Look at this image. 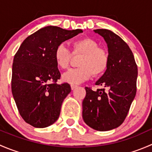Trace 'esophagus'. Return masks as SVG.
Wrapping results in <instances>:
<instances>
[{
	"label": "esophagus",
	"mask_w": 152,
	"mask_h": 152,
	"mask_svg": "<svg viewBox=\"0 0 152 152\" xmlns=\"http://www.w3.org/2000/svg\"><path fill=\"white\" fill-rule=\"evenodd\" d=\"M70 87H71V90H75V89H76V87H77V86L74 85H71V86H70Z\"/></svg>",
	"instance_id": "34e87169"
}]
</instances>
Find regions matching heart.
Masks as SVG:
<instances>
[{"label":"heart","mask_w":152,"mask_h":152,"mask_svg":"<svg viewBox=\"0 0 152 152\" xmlns=\"http://www.w3.org/2000/svg\"><path fill=\"white\" fill-rule=\"evenodd\" d=\"M73 55L82 54L78 68L70 69L62 76L64 82L71 85H79L90 78L96 77L106 71L110 62V56L107 50L99 47V43L91 38L77 39L71 44ZM54 60L61 69H66L70 65L72 54L70 50L63 44L57 45L54 50Z\"/></svg>","instance_id":"1"}]
</instances>
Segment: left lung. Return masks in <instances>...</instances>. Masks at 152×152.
<instances>
[{"instance_id": "8db88e82", "label": "left lung", "mask_w": 152, "mask_h": 152, "mask_svg": "<svg viewBox=\"0 0 152 152\" xmlns=\"http://www.w3.org/2000/svg\"><path fill=\"white\" fill-rule=\"evenodd\" d=\"M108 47L110 62L96 85L107 88L93 91L85 87L82 117L87 125L97 131H108L121 125L137 91V66L129 45L107 29H96Z\"/></svg>"}]
</instances>
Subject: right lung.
I'll list each match as a JSON object with an SVG mask.
<instances>
[{
	"label": "right lung",
	"instance_id": "right-lung-1",
	"mask_svg": "<svg viewBox=\"0 0 152 152\" xmlns=\"http://www.w3.org/2000/svg\"><path fill=\"white\" fill-rule=\"evenodd\" d=\"M82 30L44 27L28 36L15 53L12 92L20 115L27 124L45 128L56 121L64 99L71 91L69 84L58 85L60 72L54 60L57 45Z\"/></svg>",
	"mask_w": 152,
	"mask_h": 152
}]
</instances>
